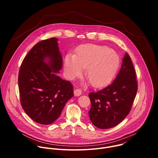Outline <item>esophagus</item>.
Returning a JSON list of instances; mask_svg holds the SVG:
<instances>
[{
  "mask_svg": "<svg viewBox=\"0 0 158 158\" xmlns=\"http://www.w3.org/2000/svg\"><path fill=\"white\" fill-rule=\"evenodd\" d=\"M74 96H79L81 95V94H82V91H81V89H77L74 90Z\"/></svg>",
  "mask_w": 158,
  "mask_h": 158,
  "instance_id": "1",
  "label": "esophagus"
}]
</instances>
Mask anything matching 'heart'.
Instances as JSON below:
<instances>
[{
  "mask_svg": "<svg viewBox=\"0 0 158 158\" xmlns=\"http://www.w3.org/2000/svg\"><path fill=\"white\" fill-rule=\"evenodd\" d=\"M119 64V57L113 50L95 44H87L65 58L66 75L73 79L82 74L87 67L86 77L94 87L108 84L114 76Z\"/></svg>",
  "mask_w": 158,
  "mask_h": 158,
  "instance_id": "1",
  "label": "heart"
}]
</instances>
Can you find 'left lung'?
<instances>
[{"label":"left lung","instance_id":"8db88e82","mask_svg":"<svg viewBox=\"0 0 158 158\" xmlns=\"http://www.w3.org/2000/svg\"><path fill=\"white\" fill-rule=\"evenodd\" d=\"M131 57L126 52L121 68L113 82L89 94L91 107L89 116L99 129L119 124L129 114L138 91V81Z\"/></svg>","mask_w":158,"mask_h":158}]
</instances>
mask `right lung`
I'll use <instances>...</instances> for the list:
<instances>
[{"instance_id": "obj_1", "label": "right lung", "mask_w": 158, "mask_h": 158, "mask_svg": "<svg viewBox=\"0 0 158 158\" xmlns=\"http://www.w3.org/2000/svg\"><path fill=\"white\" fill-rule=\"evenodd\" d=\"M62 66V57L54 37L37 43L21 64L18 77L21 106L39 124L53 123L74 96L73 84L56 74Z\"/></svg>"}]
</instances>
